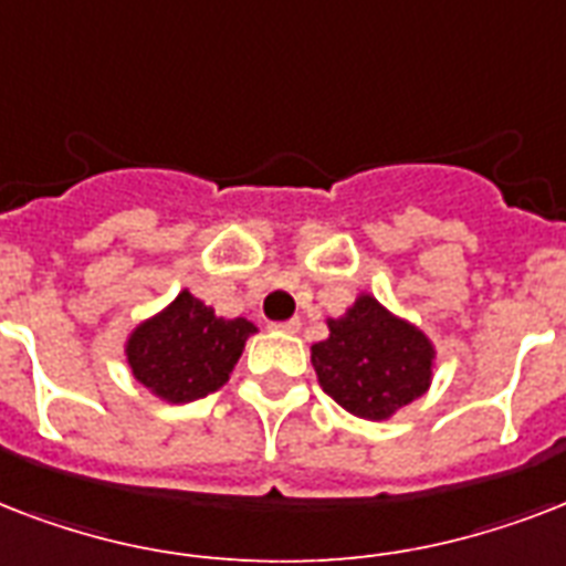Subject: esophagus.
I'll return each instance as SVG.
<instances>
[{"mask_svg":"<svg viewBox=\"0 0 566 566\" xmlns=\"http://www.w3.org/2000/svg\"><path fill=\"white\" fill-rule=\"evenodd\" d=\"M271 327L280 333H297L301 331V322H297V318H292V322H277V324H271Z\"/></svg>","mask_w":566,"mask_h":566,"instance_id":"esophagus-1","label":"esophagus"}]
</instances>
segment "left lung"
<instances>
[{
	"label": "left lung",
	"instance_id": "obj_1",
	"mask_svg": "<svg viewBox=\"0 0 566 566\" xmlns=\"http://www.w3.org/2000/svg\"><path fill=\"white\" fill-rule=\"evenodd\" d=\"M327 327L331 336L313 345V369L324 392L348 413L378 422L431 384V343L375 297L363 295Z\"/></svg>",
	"mask_w": 566,
	"mask_h": 566
}]
</instances>
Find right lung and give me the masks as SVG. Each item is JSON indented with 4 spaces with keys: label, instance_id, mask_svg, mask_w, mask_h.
<instances>
[{
    "label": "right lung",
    "instance_id": "obj_1",
    "mask_svg": "<svg viewBox=\"0 0 566 566\" xmlns=\"http://www.w3.org/2000/svg\"><path fill=\"white\" fill-rule=\"evenodd\" d=\"M251 333L256 327L248 318L223 322L191 292H179L165 313L135 327L126 360L144 387L186 405L227 384Z\"/></svg>",
    "mask_w": 566,
    "mask_h": 566
}]
</instances>
